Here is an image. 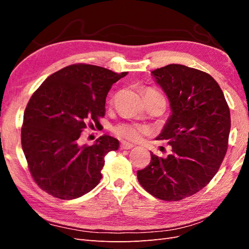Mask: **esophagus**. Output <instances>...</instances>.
Listing matches in <instances>:
<instances>
[{"instance_id":"esophagus-1","label":"esophagus","mask_w":249,"mask_h":249,"mask_svg":"<svg viewBox=\"0 0 249 249\" xmlns=\"http://www.w3.org/2000/svg\"><path fill=\"white\" fill-rule=\"evenodd\" d=\"M135 145L133 144V143H128V142H122L121 143V147L122 149H124V150H130V149H133Z\"/></svg>"}]
</instances>
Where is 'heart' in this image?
I'll return each instance as SVG.
<instances>
[{"mask_svg": "<svg viewBox=\"0 0 249 249\" xmlns=\"http://www.w3.org/2000/svg\"><path fill=\"white\" fill-rule=\"evenodd\" d=\"M160 94L157 93L154 89H146L145 91V96L150 94ZM147 131V128L144 126L135 124V123H120L115 125L113 127V133L119 137V138L123 140H128V141H136L138 140L140 137L145 134Z\"/></svg>", "mask_w": 249, "mask_h": 249, "instance_id": "heart-1", "label": "heart"}]
</instances>
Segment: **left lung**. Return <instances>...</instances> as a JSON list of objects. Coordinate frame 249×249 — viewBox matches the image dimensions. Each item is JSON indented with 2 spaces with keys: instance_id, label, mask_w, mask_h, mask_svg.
<instances>
[{
  "instance_id": "obj_1",
  "label": "left lung",
  "mask_w": 249,
  "mask_h": 249,
  "mask_svg": "<svg viewBox=\"0 0 249 249\" xmlns=\"http://www.w3.org/2000/svg\"><path fill=\"white\" fill-rule=\"evenodd\" d=\"M152 75L172 111L156 139L172 150L166 158L151 153L150 163L137 178L154 197L178 201L198 193L217 173L228 149L230 109L218 83L202 71L170 64Z\"/></svg>"
}]
</instances>
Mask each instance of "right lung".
Wrapping results in <instances>:
<instances>
[{
  "instance_id": "right-lung-1",
  "label": "right lung",
  "mask_w": 249,
  "mask_h": 249,
  "mask_svg": "<svg viewBox=\"0 0 249 249\" xmlns=\"http://www.w3.org/2000/svg\"><path fill=\"white\" fill-rule=\"evenodd\" d=\"M126 75L78 63L52 73L32 95L21 145L31 176L44 192L71 200L99 183L105 156L118 150L119 140L103 135L93 145H80L79 138L104 118L108 92Z\"/></svg>"
}]
</instances>
